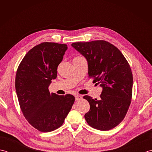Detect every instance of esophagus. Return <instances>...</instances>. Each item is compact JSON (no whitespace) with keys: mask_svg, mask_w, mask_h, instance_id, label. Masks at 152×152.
Instances as JSON below:
<instances>
[{"mask_svg":"<svg viewBox=\"0 0 152 152\" xmlns=\"http://www.w3.org/2000/svg\"><path fill=\"white\" fill-rule=\"evenodd\" d=\"M75 99H76V101H81V100H82V96H80V95H75Z\"/></svg>","mask_w":152,"mask_h":152,"instance_id":"obj_1","label":"esophagus"}]
</instances>
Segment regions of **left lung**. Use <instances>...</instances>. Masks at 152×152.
<instances>
[{"mask_svg": "<svg viewBox=\"0 0 152 152\" xmlns=\"http://www.w3.org/2000/svg\"><path fill=\"white\" fill-rule=\"evenodd\" d=\"M71 46L86 58L89 77L102 88L99 99L83 96L90 104L86 120L96 129H112L124 119L131 104L133 78L129 64L117 48L104 40Z\"/></svg>", "mask_w": 152, "mask_h": 152, "instance_id": "8db88e82", "label": "left lung"}]
</instances>
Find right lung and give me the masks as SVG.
Returning <instances> with one entry per match:
<instances>
[{
	"mask_svg": "<svg viewBox=\"0 0 152 152\" xmlns=\"http://www.w3.org/2000/svg\"><path fill=\"white\" fill-rule=\"evenodd\" d=\"M66 50V44H38L25 55L16 72L15 90L21 111L28 122L42 132L60 127L75 101L72 95H59L48 89Z\"/></svg>",
	"mask_w": 152,
	"mask_h": 152,
	"instance_id": "add662e5",
	"label": "right lung"
}]
</instances>
